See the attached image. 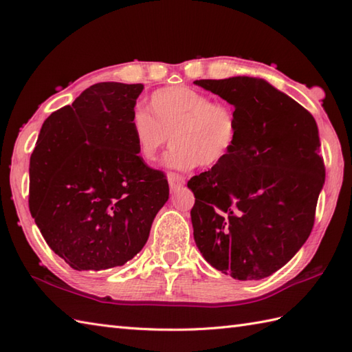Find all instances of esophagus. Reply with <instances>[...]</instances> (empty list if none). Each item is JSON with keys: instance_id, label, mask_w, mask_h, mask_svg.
<instances>
[{"instance_id": "1", "label": "esophagus", "mask_w": 352, "mask_h": 352, "mask_svg": "<svg viewBox=\"0 0 352 352\" xmlns=\"http://www.w3.org/2000/svg\"><path fill=\"white\" fill-rule=\"evenodd\" d=\"M168 182L172 190H177L180 189L182 186H184L186 183V178L182 174H177V172H169L168 174Z\"/></svg>"}]
</instances>
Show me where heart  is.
Returning <instances> with one entry per match:
<instances>
[{
    "instance_id": "1",
    "label": "heart",
    "mask_w": 352,
    "mask_h": 352,
    "mask_svg": "<svg viewBox=\"0 0 352 352\" xmlns=\"http://www.w3.org/2000/svg\"><path fill=\"white\" fill-rule=\"evenodd\" d=\"M149 116L136 110L131 129L139 157L146 163L157 159L172 138L166 163L177 169L197 164L214 166L233 151L239 138V116L233 104L188 86H168L148 101Z\"/></svg>"
}]
</instances>
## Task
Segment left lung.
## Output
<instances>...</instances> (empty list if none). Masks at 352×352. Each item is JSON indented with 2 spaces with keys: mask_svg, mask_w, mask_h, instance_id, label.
Listing matches in <instances>:
<instances>
[{
  "mask_svg": "<svg viewBox=\"0 0 352 352\" xmlns=\"http://www.w3.org/2000/svg\"><path fill=\"white\" fill-rule=\"evenodd\" d=\"M233 104L239 138L226 160L192 177L198 250L236 280H261L295 256L311 233L325 164L315 118L265 80H197Z\"/></svg>",
  "mask_w": 352,
  "mask_h": 352,
  "instance_id": "8db88e82",
  "label": "left lung"
}]
</instances>
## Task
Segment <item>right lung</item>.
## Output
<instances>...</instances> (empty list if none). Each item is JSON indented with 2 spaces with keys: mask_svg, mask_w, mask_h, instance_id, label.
Here are the masks:
<instances>
[{
  "mask_svg": "<svg viewBox=\"0 0 352 352\" xmlns=\"http://www.w3.org/2000/svg\"><path fill=\"white\" fill-rule=\"evenodd\" d=\"M142 85L96 83L43 122L30 157V213L77 271L122 266L144 248L169 198L166 175L138 154Z\"/></svg>",
  "mask_w": 352,
  "mask_h": 352,
  "instance_id": "obj_1",
  "label": "right lung"
}]
</instances>
